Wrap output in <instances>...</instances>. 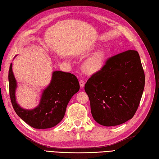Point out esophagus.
<instances>
[{
    "label": "esophagus",
    "mask_w": 159,
    "mask_h": 159,
    "mask_svg": "<svg viewBox=\"0 0 159 159\" xmlns=\"http://www.w3.org/2000/svg\"><path fill=\"white\" fill-rule=\"evenodd\" d=\"M79 84H80V88H83L84 86L85 82H84V81L83 80H79Z\"/></svg>",
    "instance_id": "1"
}]
</instances>
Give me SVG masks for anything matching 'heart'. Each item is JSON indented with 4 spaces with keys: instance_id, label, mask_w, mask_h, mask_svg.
Returning <instances> with one entry per match:
<instances>
[{
    "instance_id": "heart-1",
    "label": "heart",
    "mask_w": 159,
    "mask_h": 159,
    "mask_svg": "<svg viewBox=\"0 0 159 159\" xmlns=\"http://www.w3.org/2000/svg\"><path fill=\"white\" fill-rule=\"evenodd\" d=\"M105 53L103 50L95 52L84 64V69L87 73L91 74L100 70L105 64Z\"/></svg>"
}]
</instances>
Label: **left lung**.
<instances>
[{"label": "left lung", "instance_id": "left-lung-1", "mask_svg": "<svg viewBox=\"0 0 159 159\" xmlns=\"http://www.w3.org/2000/svg\"><path fill=\"white\" fill-rule=\"evenodd\" d=\"M145 76L138 52L129 50L110 57L84 85L94 120L114 126L132 119L143 93Z\"/></svg>", "mask_w": 159, "mask_h": 159}]
</instances>
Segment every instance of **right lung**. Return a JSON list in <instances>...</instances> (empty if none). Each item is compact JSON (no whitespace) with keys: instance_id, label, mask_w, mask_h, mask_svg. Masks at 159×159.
<instances>
[{"instance_id":"right-lung-1","label":"right lung","mask_w":159,"mask_h":159,"mask_svg":"<svg viewBox=\"0 0 159 159\" xmlns=\"http://www.w3.org/2000/svg\"><path fill=\"white\" fill-rule=\"evenodd\" d=\"M9 83L10 98L15 111L28 125L35 129L50 128L60 123L64 116L69 101L80 89L75 75L70 72L55 71L50 84L43 92L38 107L27 110L16 102L17 83L12 70V64L9 71Z\"/></svg>"}]
</instances>
